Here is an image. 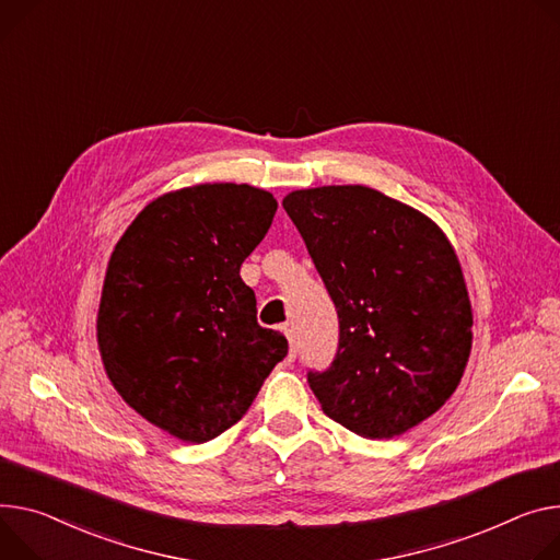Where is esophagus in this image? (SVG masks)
<instances>
[{"mask_svg":"<svg viewBox=\"0 0 560 560\" xmlns=\"http://www.w3.org/2000/svg\"><path fill=\"white\" fill-rule=\"evenodd\" d=\"M281 330H283V335L288 337V343H290V350H288V360L292 362V360L296 358V346H294V332H292V326H290V324H283V326H281Z\"/></svg>","mask_w":560,"mask_h":560,"instance_id":"1","label":"esophagus"}]
</instances>
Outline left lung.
I'll use <instances>...</instances> for the list:
<instances>
[{
    "instance_id": "left-lung-1",
    "label": "left lung",
    "mask_w": 560,
    "mask_h": 560,
    "mask_svg": "<svg viewBox=\"0 0 560 560\" xmlns=\"http://www.w3.org/2000/svg\"><path fill=\"white\" fill-rule=\"evenodd\" d=\"M283 210L339 317L330 369L308 373L324 413L369 440L418 427L453 395L471 352V301L451 241L364 185L296 189Z\"/></svg>"
}]
</instances>
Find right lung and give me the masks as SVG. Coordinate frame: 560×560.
<instances>
[{
  "instance_id": "1",
  "label": "right lung",
  "mask_w": 560,
  "mask_h": 560,
  "mask_svg": "<svg viewBox=\"0 0 560 560\" xmlns=\"http://www.w3.org/2000/svg\"><path fill=\"white\" fill-rule=\"evenodd\" d=\"M275 212V196L252 185L183 187L151 200L112 252L100 358L131 409L183 442L236 424L288 354L238 275Z\"/></svg>"
}]
</instances>
